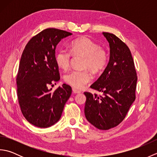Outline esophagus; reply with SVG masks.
Segmentation results:
<instances>
[{
  "mask_svg": "<svg viewBox=\"0 0 157 157\" xmlns=\"http://www.w3.org/2000/svg\"><path fill=\"white\" fill-rule=\"evenodd\" d=\"M72 90H73V92L75 93V94H78V93H80L81 92L80 90H77L75 88H72Z\"/></svg>",
  "mask_w": 157,
  "mask_h": 157,
  "instance_id": "esophagus-1",
  "label": "esophagus"
}]
</instances>
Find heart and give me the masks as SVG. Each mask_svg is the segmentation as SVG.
Masks as SVG:
<instances>
[{
    "label": "heart",
    "mask_w": 157,
    "mask_h": 157,
    "mask_svg": "<svg viewBox=\"0 0 157 157\" xmlns=\"http://www.w3.org/2000/svg\"><path fill=\"white\" fill-rule=\"evenodd\" d=\"M69 51L60 49L56 54V63L60 68L67 70L70 65L71 55L84 57L82 67L89 69L96 73L105 67L108 61L106 51L100 45L86 36L75 39L69 44ZM92 76L88 70H73L65 75V81L76 88H82L91 80Z\"/></svg>",
    "instance_id": "heart-1"
}]
</instances>
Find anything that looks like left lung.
Masks as SVG:
<instances>
[{"mask_svg":"<svg viewBox=\"0 0 157 157\" xmlns=\"http://www.w3.org/2000/svg\"><path fill=\"white\" fill-rule=\"evenodd\" d=\"M109 43L110 58L102 75L90 88L102 96L85 92L84 113L92 125L101 130L117 126L136 99L137 74L130 50L114 34L103 32Z\"/></svg>","mask_w":157,"mask_h":157,"instance_id":"8db88e82","label":"left lung"}]
</instances>
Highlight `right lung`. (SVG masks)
I'll use <instances>...</instances> for the list:
<instances>
[{"instance_id": "1", "label": "right lung", "mask_w": 157, "mask_h": 157, "mask_svg": "<svg viewBox=\"0 0 157 157\" xmlns=\"http://www.w3.org/2000/svg\"><path fill=\"white\" fill-rule=\"evenodd\" d=\"M71 34L56 28L44 29L30 39L23 51L16 78L18 101L26 120L38 128L57 122L71 94V86L65 84L54 92L48 88L60 79L56 45Z\"/></svg>"}]
</instances>
